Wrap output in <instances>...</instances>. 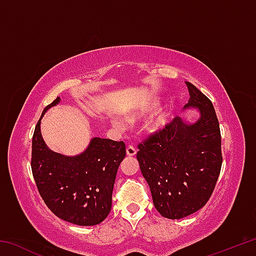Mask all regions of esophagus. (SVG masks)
<instances>
[{
	"mask_svg": "<svg viewBox=\"0 0 256 256\" xmlns=\"http://www.w3.org/2000/svg\"><path fill=\"white\" fill-rule=\"evenodd\" d=\"M126 154H128V156H136V146H132V144L128 146V148H126Z\"/></svg>",
	"mask_w": 256,
	"mask_h": 256,
	"instance_id": "obj_1",
	"label": "esophagus"
}]
</instances>
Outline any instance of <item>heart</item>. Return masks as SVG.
Here are the masks:
<instances>
[{
  "label": "heart",
  "mask_w": 256,
  "mask_h": 256,
  "mask_svg": "<svg viewBox=\"0 0 256 256\" xmlns=\"http://www.w3.org/2000/svg\"><path fill=\"white\" fill-rule=\"evenodd\" d=\"M167 120H168V112H162V114L158 115L157 118H156V120H154V123H152V128H154V130H159V128H164V125H166Z\"/></svg>",
  "instance_id": "heart-1"
}]
</instances>
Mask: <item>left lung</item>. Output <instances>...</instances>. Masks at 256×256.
Wrapping results in <instances>:
<instances>
[{
	"mask_svg": "<svg viewBox=\"0 0 256 256\" xmlns=\"http://www.w3.org/2000/svg\"><path fill=\"white\" fill-rule=\"evenodd\" d=\"M190 100L201 118L185 124L175 118L138 144L136 158L148 182L154 208L164 218L180 219L206 204L222 170V134L214 105L185 81Z\"/></svg>",
	"mask_w": 256,
	"mask_h": 256,
	"instance_id": "8db88e82",
	"label": "left lung"
}]
</instances>
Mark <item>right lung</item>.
Wrapping results in <instances>:
<instances>
[{
    "label": "right lung",
    "instance_id": "right-lung-1",
    "mask_svg": "<svg viewBox=\"0 0 256 256\" xmlns=\"http://www.w3.org/2000/svg\"><path fill=\"white\" fill-rule=\"evenodd\" d=\"M45 107L34 128L32 172L40 196L60 219L79 226H94L106 219L120 164L126 156L123 141L94 138L84 154L66 157L47 148L40 133Z\"/></svg>",
    "mask_w": 256,
    "mask_h": 256
}]
</instances>
